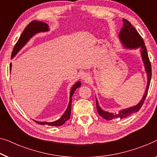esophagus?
<instances>
[{
    "label": "esophagus",
    "mask_w": 157,
    "mask_h": 157,
    "mask_svg": "<svg viewBox=\"0 0 157 157\" xmlns=\"http://www.w3.org/2000/svg\"><path fill=\"white\" fill-rule=\"evenodd\" d=\"M81 78L83 81L85 82H87V81L90 79V76L88 73H83L81 75Z\"/></svg>",
    "instance_id": "esophagus-1"
}]
</instances>
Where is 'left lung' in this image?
<instances>
[{
	"instance_id": "obj_1",
	"label": "left lung",
	"mask_w": 157,
	"mask_h": 157,
	"mask_svg": "<svg viewBox=\"0 0 157 157\" xmlns=\"http://www.w3.org/2000/svg\"><path fill=\"white\" fill-rule=\"evenodd\" d=\"M122 20H123L124 23L123 28L121 29L119 34L120 40L125 48H129L132 49L140 48L141 55H142V59L144 65L145 71H146L147 74V84L144 95H143L142 100H141L137 105L131 107V108L124 109V110L119 111V113H108L103 110L99 106L98 102L96 99V108L98 113V114L102 117L107 120H111L113 119H115V118H120V119H122V118L129 116V115L132 114V113L138 112L141 108V107L142 106L143 103H144L145 101V98L147 97L151 78V63L150 61H149L147 47L144 44V40H143L140 34L138 33L137 29L132 25V24L128 20H127L126 19H123Z\"/></svg>"
}]
</instances>
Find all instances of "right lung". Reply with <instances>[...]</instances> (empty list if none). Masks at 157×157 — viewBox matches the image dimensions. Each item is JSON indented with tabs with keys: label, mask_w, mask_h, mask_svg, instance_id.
I'll return each mask as SVG.
<instances>
[{
	"label": "right lung",
	"mask_w": 157,
	"mask_h": 157,
	"mask_svg": "<svg viewBox=\"0 0 157 157\" xmlns=\"http://www.w3.org/2000/svg\"><path fill=\"white\" fill-rule=\"evenodd\" d=\"M49 31V25L44 22H42L41 21H37V20H34L32 21L30 23H29L28 26L25 28L23 33H22V35H20L19 40H17L16 44H15L14 48L11 54V58H13L14 56L17 54V52L23 47L26 44V43L30 40V38L33 37L34 35H36L37 33H43V32H47ZM10 71L11 70V63L10 67ZM81 83L80 81H77V82L74 84L73 87L71 88V92H70V98H69V103L67 110L64 112V113L62 115V116L59 119L56 120L54 122H38L36 120H34L35 122H37V124H47V125L50 126H61L63 124L65 123V122L68 120L71 116V101H72V95L74 94L75 90L76 88H79L81 86Z\"/></svg>",
	"instance_id": "obj_1"
}]
</instances>
